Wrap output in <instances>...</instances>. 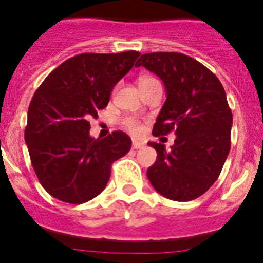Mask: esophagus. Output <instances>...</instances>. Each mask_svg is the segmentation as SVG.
I'll list each match as a JSON object with an SVG mask.
<instances>
[{"label": "esophagus", "instance_id": "34e87169", "mask_svg": "<svg viewBox=\"0 0 263 263\" xmlns=\"http://www.w3.org/2000/svg\"><path fill=\"white\" fill-rule=\"evenodd\" d=\"M132 146H133V148H141L143 147V143L142 142H139V141H133V143H132Z\"/></svg>", "mask_w": 263, "mask_h": 263}]
</instances>
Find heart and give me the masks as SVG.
<instances>
[{
    "instance_id": "1",
    "label": "heart",
    "mask_w": 263,
    "mask_h": 263,
    "mask_svg": "<svg viewBox=\"0 0 263 263\" xmlns=\"http://www.w3.org/2000/svg\"><path fill=\"white\" fill-rule=\"evenodd\" d=\"M152 79H154V78H150V76H142V78L139 79V83H141V81L152 80ZM124 126L129 130L130 133H133V134H139L141 133V130H142V126H141V124H139L138 121H137L136 118H132V117L125 118Z\"/></svg>"
}]
</instances>
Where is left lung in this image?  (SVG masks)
<instances>
[{"label": "left lung", "mask_w": 263, "mask_h": 263, "mask_svg": "<svg viewBox=\"0 0 263 263\" xmlns=\"http://www.w3.org/2000/svg\"><path fill=\"white\" fill-rule=\"evenodd\" d=\"M136 66L154 72L166 87L153 136L176 134L171 150L148 143L157 150L148 180L167 199L194 200L217 180L231 150L233 117L224 87L200 62L180 52L143 53Z\"/></svg>", "instance_id": "8db88e82"}]
</instances>
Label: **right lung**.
<instances>
[{
    "label": "right lung",
    "instance_id": "add662e5",
    "mask_svg": "<svg viewBox=\"0 0 263 263\" xmlns=\"http://www.w3.org/2000/svg\"><path fill=\"white\" fill-rule=\"evenodd\" d=\"M141 53L85 52L63 62L35 90L27 111L25 141L32 168L58 200L83 204L105 188L113 162L129 153L124 132L89 136L92 117L109 103L111 89Z\"/></svg>",
    "mask_w": 263,
    "mask_h": 263
}]
</instances>
